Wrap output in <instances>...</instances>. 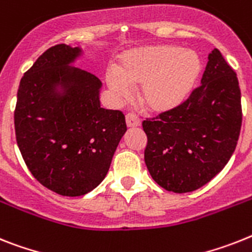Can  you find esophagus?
Wrapping results in <instances>:
<instances>
[{
	"instance_id": "obj_1",
	"label": "esophagus",
	"mask_w": 252,
	"mask_h": 252,
	"mask_svg": "<svg viewBox=\"0 0 252 252\" xmlns=\"http://www.w3.org/2000/svg\"><path fill=\"white\" fill-rule=\"evenodd\" d=\"M140 118L134 113H127L126 114V125L128 127H138L140 126Z\"/></svg>"
}]
</instances>
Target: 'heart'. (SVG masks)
<instances>
[{
	"label": "heart",
	"mask_w": 252,
	"mask_h": 252,
	"mask_svg": "<svg viewBox=\"0 0 252 252\" xmlns=\"http://www.w3.org/2000/svg\"><path fill=\"white\" fill-rule=\"evenodd\" d=\"M201 72L198 56L175 46H149L124 54L107 84L117 96L128 95L127 86H141L140 100L153 112L175 108L187 99Z\"/></svg>",
	"instance_id": "b5f03b06"
}]
</instances>
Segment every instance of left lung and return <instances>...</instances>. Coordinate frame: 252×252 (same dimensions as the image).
Returning a JSON list of instances; mask_svg holds the SVG:
<instances>
[{
  "mask_svg": "<svg viewBox=\"0 0 252 252\" xmlns=\"http://www.w3.org/2000/svg\"><path fill=\"white\" fill-rule=\"evenodd\" d=\"M242 107L238 78L214 49L201 85L172 109L143 121L148 143L144 161L159 187L196 190L228 163L240 138Z\"/></svg>",
  "mask_w": 252,
  "mask_h": 252,
  "instance_id": "8db88e82",
  "label": "left lung"
}]
</instances>
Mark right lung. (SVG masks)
Wrapping results in <instances>:
<instances>
[{
    "mask_svg": "<svg viewBox=\"0 0 252 252\" xmlns=\"http://www.w3.org/2000/svg\"><path fill=\"white\" fill-rule=\"evenodd\" d=\"M80 53L64 43L47 49L22 77L14 112L29 171L68 197L84 196L103 182L127 130L121 111L100 107V80L69 65Z\"/></svg>",
    "mask_w": 252,
    "mask_h": 252,
    "instance_id": "1",
    "label": "right lung"
}]
</instances>
